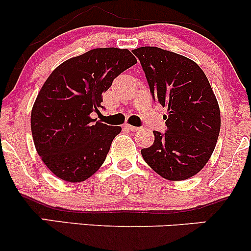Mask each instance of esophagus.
Instances as JSON below:
<instances>
[{"instance_id": "esophagus-1", "label": "esophagus", "mask_w": 251, "mask_h": 251, "mask_svg": "<svg viewBox=\"0 0 251 251\" xmlns=\"http://www.w3.org/2000/svg\"><path fill=\"white\" fill-rule=\"evenodd\" d=\"M125 128H127L132 132H135V131H138V129H139V127H137V126H132V125H125Z\"/></svg>"}]
</instances>
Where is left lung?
Listing matches in <instances>:
<instances>
[{"instance_id": "obj_1", "label": "left lung", "mask_w": 251, "mask_h": 251, "mask_svg": "<svg viewBox=\"0 0 251 251\" xmlns=\"http://www.w3.org/2000/svg\"><path fill=\"white\" fill-rule=\"evenodd\" d=\"M154 101L168 107V131H153V145L142 150L149 166L169 180L201 171L214 152L221 112L208 77L189 57L158 47L133 50Z\"/></svg>"}]
</instances>
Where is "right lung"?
I'll return each instance as SVG.
<instances>
[{"label": "right lung", "mask_w": 251, "mask_h": 251, "mask_svg": "<svg viewBox=\"0 0 251 251\" xmlns=\"http://www.w3.org/2000/svg\"><path fill=\"white\" fill-rule=\"evenodd\" d=\"M137 63L128 50L96 48L71 57L51 72L31 109L30 127L42 162L60 179L80 183L106 159L120 126L92 119L102 93Z\"/></svg>", "instance_id": "right-lung-1"}]
</instances>
